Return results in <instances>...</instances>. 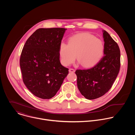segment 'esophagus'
<instances>
[{"label": "esophagus", "instance_id": "1", "mask_svg": "<svg viewBox=\"0 0 135 135\" xmlns=\"http://www.w3.org/2000/svg\"><path fill=\"white\" fill-rule=\"evenodd\" d=\"M75 71V69H73V68H69V73H74Z\"/></svg>", "mask_w": 135, "mask_h": 135}]
</instances>
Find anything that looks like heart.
I'll use <instances>...</instances> for the list:
<instances>
[{
    "label": "heart",
    "mask_w": 135,
    "mask_h": 135,
    "mask_svg": "<svg viewBox=\"0 0 135 135\" xmlns=\"http://www.w3.org/2000/svg\"><path fill=\"white\" fill-rule=\"evenodd\" d=\"M104 52L102 41L86 32L71 37L68 44L61 42L59 49L60 62L65 66L73 63L76 56L77 60L83 67H92L101 60Z\"/></svg>",
    "instance_id": "1"
}]
</instances>
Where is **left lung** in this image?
<instances>
[{"mask_svg": "<svg viewBox=\"0 0 135 135\" xmlns=\"http://www.w3.org/2000/svg\"><path fill=\"white\" fill-rule=\"evenodd\" d=\"M104 56L93 67L76 70L77 84L81 93L87 99L99 98L111 88L120 68V51L109 34L103 30Z\"/></svg>", "mask_w": 135, "mask_h": 135, "instance_id": "8db88e82", "label": "left lung"}]
</instances>
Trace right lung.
Listing matches in <instances>:
<instances>
[{
	"mask_svg": "<svg viewBox=\"0 0 135 135\" xmlns=\"http://www.w3.org/2000/svg\"><path fill=\"white\" fill-rule=\"evenodd\" d=\"M67 29L40 28L26 41L20 65L23 81L36 97L50 99L60 89L68 69L60 63L59 49Z\"/></svg>",
	"mask_w": 135,
	"mask_h": 135,
	"instance_id": "add662e5",
	"label": "right lung"
}]
</instances>
